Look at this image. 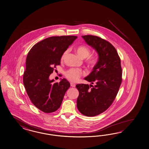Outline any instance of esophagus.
Segmentation results:
<instances>
[{
	"instance_id": "obj_1",
	"label": "esophagus",
	"mask_w": 149,
	"mask_h": 149,
	"mask_svg": "<svg viewBox=\"0 0 149 149\" xmlns=\"http://www.w3.org/2000/svg\"><path fill=\"white\" fill-rule=\"evenodd\" d=\"M70 86H71V87H75V86H76L75 84H74L73 82H70Z\"/></svg>"
}]
</instances>
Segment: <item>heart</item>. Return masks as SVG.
Here are the masks:
<instances>
[{
  "instance_id": "heart-1",
  "label": "heart",
  "mask_w": 149,
  "mask_h": 149,
  "mask_svg": "<svg viewBox=\"0 0 149 149\" xmlns=\"http://www.w3.org/2000/svg\"><path fill=\"white\" fill-rule=\"evenodd\" d=\"M77 53L82 58H87V62L91 67H94L97 62L98 58L96 55H89L91 54L90 48L85 45H81L76 48ZM67 54V51H65L62 55L61 60H63ZM82 75V71L76 68H70L65 72V75L68 80L76 82L79 80Z\"/></svg>"
}]
</instances>
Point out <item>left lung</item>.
I'll use <instances>...</instances> for the list:
<instances>
[{
  "mask_svg": "<svg viewBox=\"0 0 149 149\" xmlns=\"http://www.w3.org/2000/svg\"><path fill=\"white\" fill-rule=\"evenodd\" d=\"M82 37L97 52L98 60L84 78L92 84L76 86L79 91L77 107L84 116L93 117L103 113L113 103L122 83V70L118 53L109 42L94 36Z\"/></svg>",
  "mask_w": 149,
  "mask_h": 149,
  "instance_id": "8db88e82",
  "label": "left lung"
}]
</instances>
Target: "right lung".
Segmentation results:
<instances>
[{
    "mask_svg": "<svg viewBox=\"0 0 149 149\" xmlns=\"http://www.w3.org/2000/svg\"><path fill=\"white\" fill-rule=\"evenodd\" d=\"M76 36H51L34 45L26 58L23 82L27 94L34 105L45 113L54 112L60 107L70 84L65 79L58 83L49 77L62 55Z\"/></svg>",
    "mask_w": 149,
    "mask_h": 149,
    "instance_id": "obj_1",
    "label": "right lung"
}]
</instances>
